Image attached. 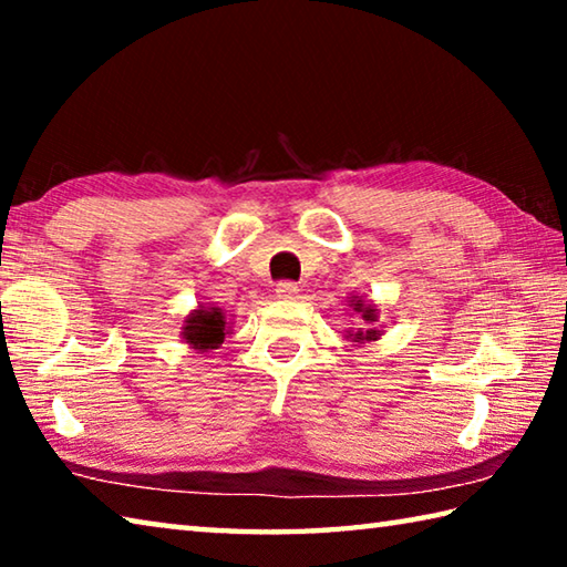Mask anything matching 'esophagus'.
I'll return each mask as SVG.
<instances>
[{
  "mask_svg": "<svg viewBox=\"0 0 567 567\" xmlns=\"http://www.w3.org/2000/svg\"><path fill=\"white\" fill-rule=\"evenodd\" d=\"M275 292H277V297H280V300H295L297 292H300V287H297L295 282H277Z\"/></svg>",
  "mask_w": 567,
  "mask_h": 567,
  "instance_id": "34e87169",
  "label": "esophagus"
}]
</instances>
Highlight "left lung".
Instances as JSON below:
<instances>
[{
  "instance_id": "obj_1",
  "label": "left lung",
  "mask_w": 567,
  "mask_h": 567,
  "mask_svg": "<svg viewBox=\"0 0 567 567\" xmlns=\"http://www.w3.org/2000/svg\"><path fill=\"white\" fill-rule=\"evenodd\" d=\"M348 302H350V307H352L354 312H360V318L364 320V328L348 330V334H344V338H348V340L354 342V344H364V342H375V340H380V334L385 332V330H382V324H378V322H380L378 305L362 300V297H358V295L348 297Z\"/></svg>"
}]
</instances>
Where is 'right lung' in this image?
<instances>
[{
	"instance_id": "right-lung-1",
	"label": "right lung",
	"mask_w": 567,
	"mask_h": 567,
	"mask_svg": "<svg viewBox=\"0 0 567 567\" xmlns=\"http://www.w3.org/2000/svg\"><path fill=\"white\" fill-rule=\"evenodd\" d=\"M229 324L223 312V307H217L213 302H203L192 310L185 322H182V332L179 338L185 340L189 350L197 352H209L217 350L219 344L225 342V334H229Z\"/></svg>"
}]
</instances>
